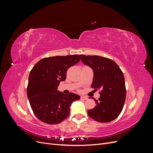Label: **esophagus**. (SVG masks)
I'll use <instances>...</instances> for the list:
<instances>
[{"instance_id":"esophagus-1","label":"esophagus","mask_w":153,"mask_h":153,"mask_svg":"<svg viewBox=\"0 0 153 153\" xmlns=\"http://www.w3.org/2000/svg\"><path fill=\"white\" fill-rule=\"evenodd\" d=\"M80 98H81L82 100H86L88 99L87 97V96H80Z\"/></svg>"}]
</instances>
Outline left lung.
I'll use <instances>...</instances> for the list:
<instances>
[{"label":"left lung","mask_w":153,"mask_h":153,"mask_svg":"<svg viewBox=\"0 0 153 153\" xmlns=\"http://www.w3.org/2000/svg\"><path fill=\"white\" fill-rule=\"evenodd\" d=\"M82 62L94 71L91 85L95 91L100 90L96 105L87 111L92 119L100 123H108L116 119L122 112L126 90L123 73L112 59L98 55H80Z\"/></svg>","instance_id":"left-lung-1"}]
</instances>
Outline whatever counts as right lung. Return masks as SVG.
I'll return each mask as SVG.
<instances>
[{
    "instance_id": "right-lung-1",
    "label": "right lung",
    "mask_w": 153,
    "mask_h": 153,
    "mask_svg": "<svg viewBox=\"0 0 153 153\" xmlns=\"http://www.w3.org/2000/svg\"><path fill=\"white\" fill-rule=\"evenodd\" d=\"M80 61V55L54 56L41 59L29 74L27 94L37 118L49 124H59L70 113V106L80 96L57 91L60 82L66 78L68 69Z\"/></svg>"
}]
</instances>
